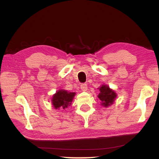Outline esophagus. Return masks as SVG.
Masks as SVG:
<instances>
[{
    "label": "esophagus",
    "mask_w": 159,
    "mask_h": 159,
    "mask_svg": "<svg viewBox=\"0 0 159 159\" xmlns=\"http://www.w3.org/2000/svg\"><path fill=\"white\" fill-rule=\"evenodd\" d=\"M80 89H81L83 92H86L87 90V84H82V85H80Z\"/></svg>",
    "instance_id": "34e87169"
}]
</instances>
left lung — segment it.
Instances as JSON below:
<instances>
[{"label": "left lung", "instance_id": "1", "mask_svg": "<svg viewBox=\"0 0 159 159\" xmlns=\"http://www.w3.org/2000/svg\"><path fill=\"white\" fill-rule=\"evenodd\" d=\"M98 89L100 93L98 98L100 100L101 105L104 107H108L113 104L117 97L116 92L107 85H102Z\"/></svg>", "mask_w": 159, "mask_h": 159}]
</instances>
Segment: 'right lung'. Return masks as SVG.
<instances>
[{
  "mask_svg": "<svg viewBox=\"0 0 159 159\" xmlns=\"http://www.w3.org/2000/svg\"><path fill=\"white\" fill-rule=\"evenodd\" d=\"M76 95L75 92H69L65 89H59L52 96L51 102L55 109H63L72 104V100Z\"/></svg>",
  "mask_w": 159,
  "mask_h": 159,
  "instance_id": "1",
  "label": "right lung"
}]
</instances>
